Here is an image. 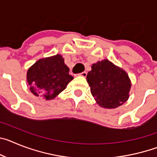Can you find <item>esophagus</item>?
Returning a JSON list of instances; mask_svg holds the SVG:
<instances>
[{"label": "esophagus", "instance_id": "34e87169", "mask_svg": "<svg viewBox=\"0 0 157 157\" xmlns=\"http://www.w3.org/2000/svg\"><path fill=\"white\" fill-rule=\"evenodd\" d=\"M78 75H81V76H82V77H86L87 73L86 71H83V72H82V73H80V74H78Z\"/></svg>", "mask_w": 157, "mask_h": 157}]
</instances>
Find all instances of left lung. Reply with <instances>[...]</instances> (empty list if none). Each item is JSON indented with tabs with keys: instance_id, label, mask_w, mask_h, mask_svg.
<instances>
[{
	"instance_id": "obj_1",
	"label": "left lung",
	"mask_w": 157,
	"mask_h": 157,
	"mask_svg": "<svg viewBox=\"0 0 157 157\" xmlns=\"http://www.w3.org/2000/svg\"><path fill=\"white\" fill-rule=\"evenodd\" d=\"M86 78L90 92L100 106L116 109L129 98L130 81L123 69L108 59L92 65Z\"/></svg>"
}]
</instances>
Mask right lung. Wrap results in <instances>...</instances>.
I'll return each instance as SVG.
<instances>
[{
  "instance_id": "right-lung-1",
  "label": "right lung",
  "mask_w": 157,
  "mask_h": 157,
  "mask_svg": "<svg viewBox=\"0 0 157 157\" xmlns=\"http://www.w3.org/2000/svg\"><path fill=\"white\" fill-rule=\"evenodd\" d=\"M27 77L32 94L46 100L56 98L73 79L59 54L37 60L30 67Z\"/></svg>"
}]
</instances>
